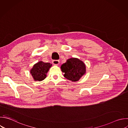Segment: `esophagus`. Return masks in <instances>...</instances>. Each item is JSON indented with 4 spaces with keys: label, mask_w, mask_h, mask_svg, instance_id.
Returning <instances> with one entry per match:
<instances>
[{
    "label": "esophagus",
    "mask_w": 128,
    "mask_h": 128,
    "mask_svg": "<svg viewBox=\"0 0 128 128\" xmlns=\"http://www.w3.org/2000/svg\"><path fill=\"white\" fill-rule=\"evenodd\" d=\"M52 63H53V64H54V65H58V64H59L60 62H59L58 60H53Z\"/></svg>",
    "instance_id": "obj_1"
}]
</instances>
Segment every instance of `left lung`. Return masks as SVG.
Returning a JSON list of instances; mask_svg holds the SVG:
<instances>
[{"label": "left lung", "mask_w": 128, "mask_h": 128, "mask_svg": "<svg viewBox=\"0 0 128 128\" xmlns=\"http://www.w3.org/2000/svg\"><path fill=\"white\" fill-rule=\"evenodd\" d=\"M61 69L64 74V76L72 82L78 81L86 72L84 64L76 58L68 59L62 65Z\"/></svg>", "instance_id": "8db88e82"}]
</instances>
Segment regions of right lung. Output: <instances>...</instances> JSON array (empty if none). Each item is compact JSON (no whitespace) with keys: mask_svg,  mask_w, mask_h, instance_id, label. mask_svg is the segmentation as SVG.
<instances>
[{"mask_svg":"<svg viewBox=\"0 0 128 128\" xmlns=\"http://www.w3.org/2000/svg\"><path fill=\"white\" fill-rule=\"evenodd\" d=\"M52 64L48 62H44L40 61L34 66L30 70V74L35 80L41 81L44 80L46 76L49 68L51 67Z\"/></svg>","mask_w":128,"mask_h":128,"instance_id":"right-lung-1","label":"right lung"}]
</instances>
